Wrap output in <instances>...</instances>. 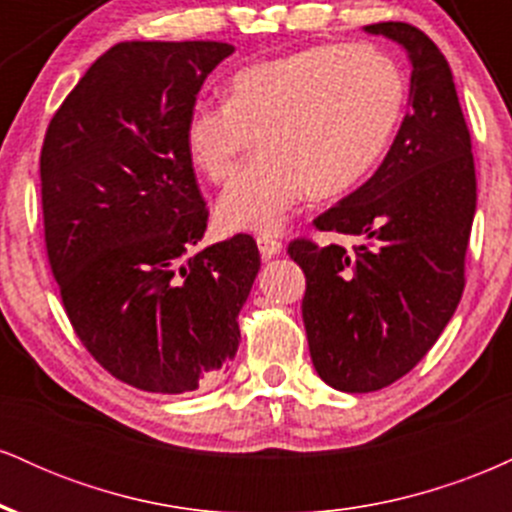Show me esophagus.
<instances>
[{"label": "esophagus", "instance_id": "34e87169", "mask_svg": "<svg viewBox=\"0 0 512 512\" xmlns=\"http://www.w3.org/2000/svg\"><path fill=\"white\" fill-rule=\"evenodd\" d=\"M257 248H260V255L264 260H269V257H276L281 250H284V245H281V240H276L272 236H260L257 238Z\"/></svg>", "mask_w": 512, "mask_h": 512}]
</instances>
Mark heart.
Instances as JSON below:
<instances>
[{
	"mask_svg": "<svg viewBox=\"0 0 512 512\" xmlns=\"http://www.w3.org/2000/svg\"><path fill=\"white\" fill-rule=\"evenodd\" d=\"M407 88L397 64L370 45H317L243 67L226 103L199 101L185 120V151L211 182L255 156L226 185L216 221L231 233H276L305 197L354 190L390 144Z\"/></svg>",
	"mask_w": 512,
	"mask_h": 512,
	"instance_id": "b5f03b06",
	"label": "heart"
}]
</instances>
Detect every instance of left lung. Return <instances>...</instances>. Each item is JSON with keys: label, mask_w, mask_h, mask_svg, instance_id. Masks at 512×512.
<instances>
[{"label": "left lung", "mask_w": 512, "mask_h": 512, "mask_svg": "<svg viewBox=\"0 0 512 512\" xmlns=\"http://www.w3.org/2000/svg\"><path fill=\"white\" fill-rule=\"evenodd\" d=\"M363 31L407 52L409 113L380 168L315 219L320 231L363 243L354 252L310 240L289 245L305 274L310 358L342 392L383 390L436 344L462 298L477 211L472 139L443 52L409 23Z\"/></svg>", "instance_id": "8db88e82"}]
</instances>
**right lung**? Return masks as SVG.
I'll use <instances>...</instances> for the list:
<instances>
[{"label": "right lung", "mask_w": 512, "mask_h": 512, "mask_svg": "<svg viewBox=\"0 0 512 512\" xmlns=\"http://www.w3.org/2000/svg\"><path fill=\"white\" fill-rule=\"evenodd\" d=\"M233 52L214 40L117 43L45 134V245L62 303L91 356L144 392H195L226 373L260 272L243 233L190 252L209 211L182 132Z\"/></svg>", "instance_id": "1"}]
</instances>
